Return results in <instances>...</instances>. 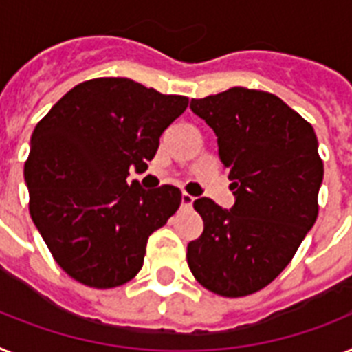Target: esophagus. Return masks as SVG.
<instances>
[{"mask_svg": "<svg viewBox=\"0 0 352 352\" xmlns=\"http://www.w3.org/2000/svg\"><path fill=\"white\" fill-rule=\"evenodd\" d=\"M194 199H196V197L190 196V194H187V192H183V194H182V207L190 208V207H192Z\"/></svg>", "mask_w": 352, "mask_h": 352, "instance_id": "1", "label": "esophagus"}]
</instances>
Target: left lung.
<instances>
[{
  "instance_id": "obj_1",
  "label": "left lung",
  "mask_w": 352,
  "mask_h": 352,
  "mask_svg": "<svg viewBox=\"0 0 352 352\" xmlns=\"http://www.w3.org/2000/svg\"><path fill=\"white\" fill-rule=\"evenodd\" d=\"M217 136L235 203L199 197L203 234L187 246L188 268L223 297H245L286 268L318 216L324 164L311 124L272 93L230 88L192 98Z\"/></svg>"
}]
</instances>
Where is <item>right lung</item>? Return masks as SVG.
Masks as SVG:
<instances>
[{"label":"right lung","instance_id":"right-lung-1","mask_svg":"<svg viewBox=\"0 0 352 352\" xmlns=\"http://www.w3.org/2000/svg\"><path fill=\"white\" fill-rule=\"evenodd\" d=\"M187 104L131 78H93L37 124L25 164L30 216L69 277L106 289L140 272L149 235L178 210L182 192L145 190L127 176L147 169Z\"/></svg>","mask_w":352,"mask_h":352}]
</instances>
